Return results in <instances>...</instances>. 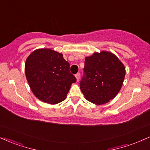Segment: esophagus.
Instances as JSON below:
<instances>
[{
    "mask_svg": "<svg viewBox=\"0 0 150 150\" xmlns=\"http://www.w3.org/2000/svg\"><path fill=\"white\" fill-rule=\"evenodd\" d=\"M75 76H76V78L77 81H79V79H80V78H81V74L79 72V73H77L75 75Z\"/></svg>",
    "mask_w": 150,
    "mask_h": 150,
    "instance_id": "obj_1",
    "label": "esophagus"
}]
</instances>
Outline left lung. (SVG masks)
I'll list each match as a JSON object with an SVG mask.
<instances>
[{"instance_id":"8db88e82","label":"left lung","mask_w":150,"mask_h":150,"mask_svg":"<svg viewBox=\"0 0 150 150\" xmlns=\"http://www.w3.org/2000/svg\"><path fill=\"white\" fill-rule=\"evenodd\" d=\"M80 88L87 100L103 104L117 95L125 76V67L114 54L102 51L85 58Z\"/></svg>"}]
</instances>
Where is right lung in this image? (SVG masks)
Returning a JSON list of instances; mask_svg holds the SVG:
<instances>
[{
  "mask_svg": "<svg viewBox=\"0 0 150 150\" xmlns=\"http://www.w3.org/2000/svg\"><path fill=\"white\" fill-rule=\"evenodd\" d=\"M25 72L35 97L51 104L63 101L71 85L76 81L62 54L51 49L33 51L25 61Z\"/></svg>",
  "mask_w": 150,
  "mask_h": 150,
  "instance_id": "1",
  "label": "right lung"
}]
</instances>
